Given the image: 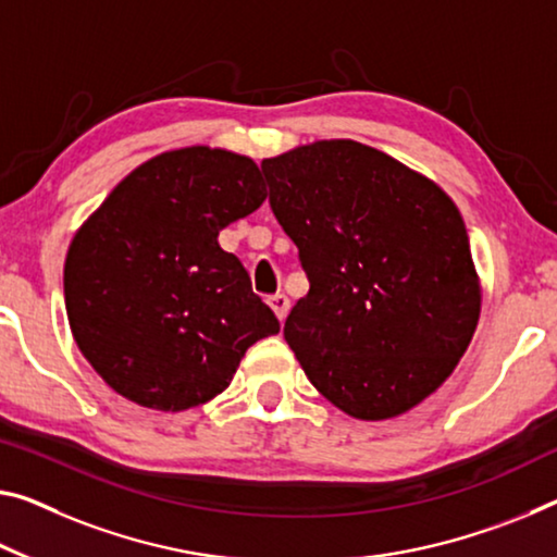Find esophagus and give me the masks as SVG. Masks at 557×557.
<instances>
[{
    "instance_id": "esophagus-1",
    "label": "esophagus",
    "mask_w": 557,
    "mask_h": 557,
    "mask_svg": "<svg viewBox=\"0 0 557 557\" xmlns=\"http://www.w3.org/2000/svg\"><path fill=\"white\" fill-rule=\"evenodd\" d=\"M269 306L273 308V313L278 315V321H286L288 308H290V301H288V296H286V294H276V296H271V298H269Z\"/></svg>"
}]
</instances>
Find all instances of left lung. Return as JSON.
Returning a JSON list of instances; mask_svg holds the SVG:
<instances>
[{
	"mask_svg": "<svg viewBox=\"0 0 557 557\" xmlns=\"http://www.w3.org/2000/svg\"><path fill=\"white\" fill-rule=\"evenodd\" d=\"M261 169L311 284L284 326L308 381L358 421L423 404L481 319L456 203L421 171L354 139L301 144Z\"/></svg>",
	"mask_w": 557,
	"mask_h": 557,
	"instance_id": "8db88e82",
	"label": "left lung"
}]
</instances>
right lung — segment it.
Wrapping results in <instances>:
<instances>
[{"instance_id":"right-lung-1","label":"right lung","mask_w":557,"mask_h":557,"mask_svg":"<svg viewBox=\"0 0 557 557\" xmlns=\"http://www.w3.org/2000/svg\"><path fill=\"white\" fill-rule=\"evenodd\" d=\"M251 157L161 151L126 174L76 228L64 304L82 356L136 406L178 413L228 388L278 319L219 231L267 199Z\"/></svg>"}]
</instances>
